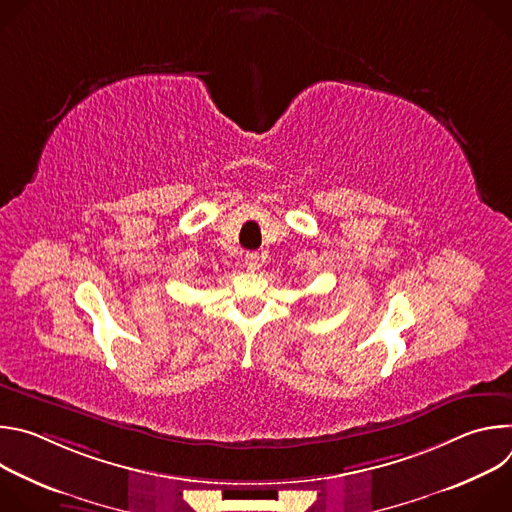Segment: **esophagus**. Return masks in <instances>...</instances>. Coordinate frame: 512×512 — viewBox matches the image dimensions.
I'll list each match as a JSON object with an SVG mask.
<instances>
[{"instance_id": "34e87169", "label": "esophagus", "mask_w": 512, "mask_h": 512, "mask_svg": "<svg viewBox=\"0 0 512 512\" xmlns=\"http://www.w3.org/2000/svg\"><path fill=\"white\" fill-rule=\"evenodd\" d=\"M259 265H261L259 253H247V255H245V267H247V271L259 269Z\"/></svg>"}]
</instances>
